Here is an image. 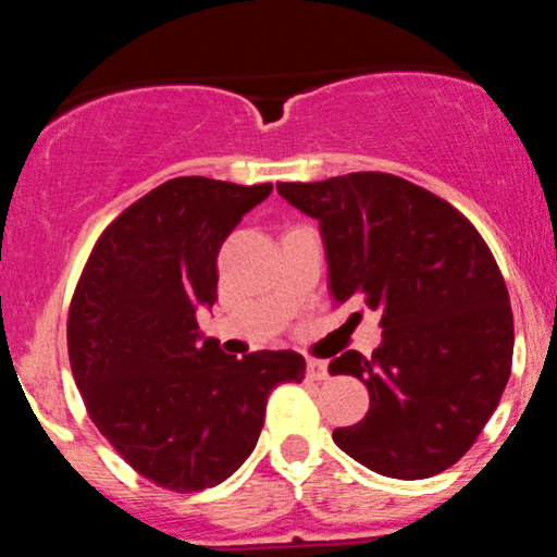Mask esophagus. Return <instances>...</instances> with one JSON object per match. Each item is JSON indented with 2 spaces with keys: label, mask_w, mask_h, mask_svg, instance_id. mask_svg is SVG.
<instances>
[{
  "label": "esophagus",
  "mask_w": 557,
  "mask_h": 557,
  "mask_svg": "<svg viewBox=\"0 0 557 557\" xmlns=\"http://www.w3.org/2000/svg\"><path fill=\"white\" fill-rule=\"evenodd\" d=\"M306 376H309V380H317V382L327 380V376H330L327 361H319V359H309V363H306Z\"/></svg>",
  "instance_id": "1"
}]
</instances>
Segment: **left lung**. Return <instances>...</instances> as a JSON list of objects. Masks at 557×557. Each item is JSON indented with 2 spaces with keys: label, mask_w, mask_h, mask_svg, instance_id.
Returning <instances> with one entry per match:
<instances>
[{
  "label": "left lung",
  "mask_w": 557,
  "mask_h": 557,
  "mask_svg": "<svg viewBox=\"0 0 557 557\" xmlns=\"http://www.w3.org/2000/svg\"><path fill=\"white\" fill-rule=\"evenodd\" d=\"M277 190L319 220L335 304L380 314L372 359L345 350L330 363L369 389L367 417L332 440L382 476L450 469L500 403L513 361V311L487 243L456 207L387 172Z\"/></svg>",
  "instance_id": "left-lung-1"
}]
</instances>
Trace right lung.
<instances>
[{
    "instance_id": "right-lung-1",
    "label": "right lung",
    "mask_w": 557,
    "mask_h": 557,
    "mask_svg": "<svg viewBox=\"0 0 557 557\" xmlns=\"http://www.w3.org/2000/svg\"><path fill=\"white\" fill-rule=\"evenodd\" d=\"M270 194L272 183H162L99 235L75 285L67 354L88 417L159 487L225 482L257 447L272 389L306 374L293 350L235 359L198 335L222 243Z\"/></svg>"
}]
</instances>
